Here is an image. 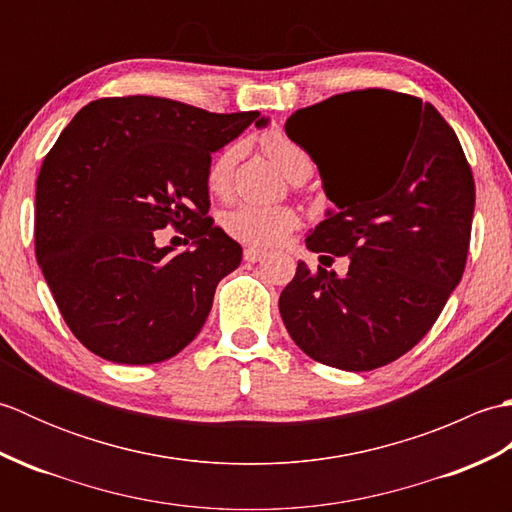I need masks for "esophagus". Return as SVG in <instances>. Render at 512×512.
I'll use <instances>...</instances> for the list:
<instances>
[{
	"mask_svg": "<svg viewBox=\"0 0 512 512\" xmlns=\"http://www.w3.org/2000/svg\"><path fill=\"white\" fill-rule=\"evenodd\" d=\"M264 257H266V250H259L255 246H248L244 250V259H246V262H250V264H255V262H259V259H264Z\"/></svg>",
	"mask_w": 512,
	"mask_h": 512,
	"instance_id": "obj_1",
	"label": "esophagus"
}]
</instances>
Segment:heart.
<instances>
[{
	"mask_svg": "<svg viewBox=\"0 0 512 512\" xmlns=\"http://www.w3.org/2000/svg\"><path fill=\"white\" fill-rule=\"evenodd\" d=\"M266 154L284 169L286 176L297 180L301 176H310L312 160L297 143L281 134L273 132L264 136ZM239 156V145H226L211 158L206 167V187L211 193L222 195L231 187L233 169ZM299 224L297 213L288 206H262V204H239L233 211L224 215L226 233L244 244L253 246H275L284 239L292 228Z\"/></svg>",
	"mask_w": 512,
	"mask_h": 512,
	"instance_id": "b5f03b06",
	"label": "heart"
}]
</instances>
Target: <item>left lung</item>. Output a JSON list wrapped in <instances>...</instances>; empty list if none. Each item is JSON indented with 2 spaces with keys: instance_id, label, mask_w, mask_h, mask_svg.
Segmentation results:
<instances>
[{
  "instance_id": "8db88e82",
  "label": "left lung",
  "mask_w": 512,
  "mask_h": 512,
  "mask_svg": "<svg viewBox=\"0 0 512 512\" xmlns=\"http://www.w3.org/2000/svg\"><path fill=\"white\" fill-rule=\"evenodd\" d=\"M290 140L317 162L336 211L306 246L350 257L345 277L299 262L279 312L303 352L369 372L436 323L469 255L475 182L451 125L411 94L367 88L292 114Z\"/></svg>"
}]
</instances>
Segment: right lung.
I'll list each match as a JSON object with an SVG mask.
<instances>
[{"label":"right lung","mask_w":512,"mask_h":512,"mask_svg":"<svg viewBox=\"0 0 512 512\" xmlns=\"http://www.w3.org/2000/svg\"><path fill=\"white\" fill-rule=\"evenodd\" d=\"M259 112L213 114L160 96L85 105L43 158L35 255L63 321L90 352L121 365L184 350L242 246L209 217L211 154ZM173 225L196 248L173 256L155 231Z\"/></svg>","instance_id":"add662e5"}]
</instances>
